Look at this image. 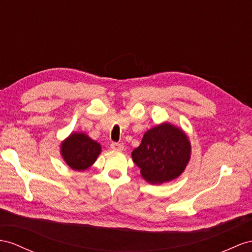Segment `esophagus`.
I'll return each instance as SVG.
<instances>
[{
    "label": "esophagus",
    "mask_w": 252,
    "mask_h": 252,
    "mask_svg": "<svg viewBox=\"0 0 252 252\" xmlns=\"http://www.w3.org/2000/svg\"><path fill=\"white\" fill-rule=\"evenodd\" d=\"M111 148L113 150H116V151H122L124 150V145H121L119 143H112Z\"/></svg>",
    "instance_id": "1"
}]
</instances>
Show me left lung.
<instances>
[{
    "label": "left lung",
    "instance_id": "left-lung-1",
    "mask_svg": "<svg viewBox=\"0 0 252 252\" xmlns=\"http://www.w3.org/2000/svg\"><path fill=\"white\" fill-rule=\"evenodd\" d=\"M190 141L180 127L164 122L148 130L132 152L133 162L148 183L162 184L177 179L190 158Z\"/></svg>",
    "mask_w": 252,
    "mask_h": 252
}]
</instances>
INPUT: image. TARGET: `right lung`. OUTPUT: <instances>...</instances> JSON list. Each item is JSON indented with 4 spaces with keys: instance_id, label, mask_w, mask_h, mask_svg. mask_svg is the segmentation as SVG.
Listing matches in <instances>:
<instances>
[{
    "instance_id": "add662e5",
    "label": "right lung",
    "mask_w": 252,
    "mask_h": 252,
    "mask_svg": "<svg viewBox=\"0 0 252 252\" xmlns=\"http://www.w3.org/2000/svg\"><path fill=\"white\" fill-rule=\"evenodd\" d=\"M101 153V145L85 133H72L61 145V154L71 169L84 171L90 168Z\"/></svg>"
}]
</instances>
